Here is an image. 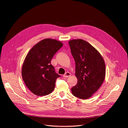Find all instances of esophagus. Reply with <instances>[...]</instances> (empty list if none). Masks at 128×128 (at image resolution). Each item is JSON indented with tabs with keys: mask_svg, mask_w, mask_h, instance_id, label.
Segmentation results:
<instances>
[{
	"mask_svg": "<svg viewBox=\"0 0 128 128\" xmlns=\"http://www.w3.org/2000/svg\"><path fill=\"white\" fill-rule=\"evenodd\" d=\"M71 76V74L70 73V72H66L64 74V77H69V76Z\"/></svg>",
	"mask_w": 128,
	"mask_h": 128,
	"instance_id": "esophagus-1",
	"label": "esophagus"
}]
</instances>
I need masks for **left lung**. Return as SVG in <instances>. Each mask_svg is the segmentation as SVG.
Listing matches in <instances>:
<instances>
[{
  "instance_id": "1",
  "label": "left lung",
  "mask_w": 128,
  "mask_h": 128,
  "mask_svg": "<svg viewBox=\"0 0 128 128\" xmlns=\"http://www.w3.org/2000/svg\"><path fill=\"white\" fill-rule=\"evenodd\" d=\"M75 61L77 83L71 90L76 97L86 99L101 86L106 74L105 64L101 54L94 47L83 40L69 42Z\"/></svg>"
}]
</instances>
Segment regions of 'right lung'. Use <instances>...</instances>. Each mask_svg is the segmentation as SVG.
<instances>
[{
  "mask_svg": "<svg viewBox=\"0 0 128 128\" xmlns=\"http://www.w3.org/2000/svg\"><path fill=\"white\" fill-rule=\"evenodd\" d=\"M63 44L46 38L38 42L31 49L22 68V76L30 91L38 96L51 94L54 89L56 80L61 77L51 64L54 55Z\"/></svg>",
  "mask_w": 128,
  "mask_h": 128,
  "instance_id": "add662e5",
  "label": "right lung"
}]
</instances>
